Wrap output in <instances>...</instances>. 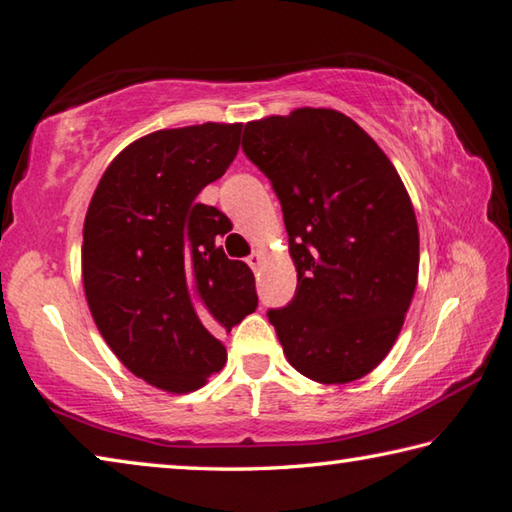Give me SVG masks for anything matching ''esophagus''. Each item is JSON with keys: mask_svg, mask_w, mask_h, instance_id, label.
<instances>
[{"mask_svg": "<svg viewBox=\"0 0 512 512\" xmlns=\"http://www.w3.org/2000/svg\"><path fill=\"white\" fill-rule=\"evenodd\" d=\"M247 265L256 272L258 267H261V251H251V254L247 256Z\"/></svg>", "mask_w": 512, "mask_h": 512, "instance_id": "1", "label": "esophagus"}]
</instances>
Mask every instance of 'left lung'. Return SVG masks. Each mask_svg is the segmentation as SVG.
<instances>
[{"mask_svg": "<svg viewBox=\"0 0 512 512\" xmlns=\"http://www.w3.org/2000/svg\"><path fill=\"white\" fill-rule=\"evenodd\" d=\"M242 152L281 201L297 290L267 311L288 363L317 383L370 374L415 295L420 233L395 165L331 108L247 122Z\"/></svg>", "mask_w": 512, "mask_h": 512, "instance_id": "obj_1", "label": "left lung"}]
</instances>
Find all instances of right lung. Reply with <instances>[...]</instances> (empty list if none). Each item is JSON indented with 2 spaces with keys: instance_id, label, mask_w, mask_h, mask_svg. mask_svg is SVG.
Returning a JSON list of instances; mask_svg holds the SVG:
<instances>
[{
  "instance_id": "obj_1",
  "label": "right lung",
  "mask_w": 512,
  "mask_h": 512,
  "mask_svg": "<svg viewBox=\"0 0 512 512\" xmlns=\"http://www.w3.org/2000/svg\"><path fill=\"white\" fill-rule=\"evenodd\" d=\"M240 131L206 122L131 142L83 224V288L99 333L138 379L177 395L222 370L213 333L258 306L254 274L220 247L229 217L197 201L233 163Z\"/></svg>"
}]
</instances>
